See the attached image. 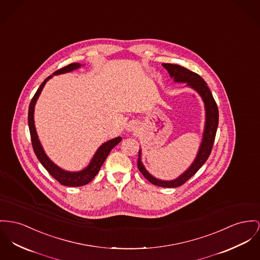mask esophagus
<instances>
[{
  "instance_id": "obj_1",
  "label": "esophagus",
  "mask_w": 260,
  "mask_h": 260,
  "mask_svg": "<svg viewBox=\"0 0 260 260\" xmlns=\"http://www.w3.org/2000/svg\"><path fill=\"white\" fill-rule=\"evenodd\" d=\"M126 129L129 131V132H132V131H135L137 129V124L135 122H129L126 126Z\"/></svg>"
}]
</instances>
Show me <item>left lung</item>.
<instances>
[{"mask_svg": "<svg viewBox=\"0 0 260 260\" xmlns=\"http://www.w3.org/2000/svg\"><path fill=\"white\" fill-rule=\"evenodd\" d=\"M162 66L168 70L171 77L174 79L175 82L187 83L188 86L196 89L199 92V94L202 96V99L205 103V107H206L205 130H204L203 140H202V144L200 146L198 155L196 156L194 162L191 165L190 168L183 174H181L178 178L172 180V181H165V180H159V179H156L155 177H153L145 170V168L141 161L140 152H139L137 166H138L139 171L144 175V177L154 185L172 188V187H178V186L182 185L183 183H185L190 177H192L195 173L198 172V170L207 160L208 157L212 152V148H213L214 141L216 137V132H217L218 123H219V110H218L217 104L212 95V92L207 87L206 82L198 74L192 72L190 70L186 69L182 66L175 65V64L165 63V64H162Z\"/></svg>", "mask_w": 260, "mask_h": 260, "instance_id": "left-lung-1", "label": "left lung"}]
</instances>
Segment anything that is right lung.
Segmentation results:
<instances>
[{"mask_svg": "<svg viewBox=\"0 0 260 260\" xmlns=\"http://www.w3.org/2000/svg\"><path fill=\"white\" fill-rule=\"evenodd\" d=\"M81 65L79 63H72L70 65H67L61 69L57 70L56 72H54L53 75H58V74H63V73H67L71 72L73 70L79 68ZM52 76L47 77L43 83L40 85V87H38V89L36 90L30 104H29V108H28V127H29V132H30V138H31V143H32V148L35 151V155L37 156L38 160L41 162V165L47 170V172L52 175L53 177L62 185L65 186H83L86 185L88 182H90L93 177L98 174L100 172L103 164L105 160V158L108 156V154L110 153V151L121 141V137H117V138L112 139L106 143H104V145H102L99 150L96 151L95 155L92 157L90 164L88 165L87 169H85L82 172L79 173H69V172H65L63 170H61L60 168H58L56 165H54L52 161L48 158V156L45 155L39 140L37 137L36 131H35V121H34V112H35V105L41 90L43 87L45 86L46 82L51 78Z\"/></svg>", "mask_w": 260, "mask_h": 260, "instance_id": "obj_1", "label": "right lung"}]
</instances>
